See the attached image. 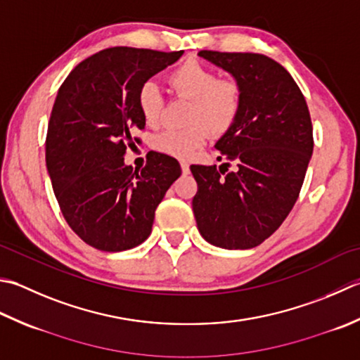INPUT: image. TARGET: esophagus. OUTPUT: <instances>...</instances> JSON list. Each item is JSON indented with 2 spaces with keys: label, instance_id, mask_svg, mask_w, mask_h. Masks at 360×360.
Instances as JSON below:
<instances>
[{
  "label": "esophagus",
  "instance_id": "34e87169",
  "mask_svg": "<svg viewBox=\"0 0 360 360\" xmlns=\"http://www.w3.org/2000/svg\"><path fill=\"white\" fill-rule=\"evenodd\" d=\"M181 170H182V173H184V174H187L190 172V165L187 164L186 160H181Z\"/></svg>",
  "mask_w": 360,
  "mask_h": 360
}]
</instances>
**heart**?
<instances>
[{
    "instance_id": "1",
    "label": "heart",
    "mask_w": 360,
    "mask_h": 360,
    "mask_svg": "<svg viewBox=\"0 0 360 360\" xmlns=\"http://www.w3.org/2000/svg\"><path fill=\"white\" fill-rule=\"evenodd\" d=\"M168 86L190 100L187 128L165 129L153 139L154 150L167 156L188 159L206 142L209 132H226L238 117L242 87L234 77H218L215 70L202 62L188 59L168 75ZM140 115L148 126L159 122L162 95L151 81L142 84L137 94Z\"/></svg>"
}]
</instances>
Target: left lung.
<instances>
[{"mask_svg":"<svg viewBox=\"0 0 360 360\" xmlns=\"http://www.w3.org/2000/svg\"><path fill=\"white\" fill-rule=\"evenodd\" d=\"M198 56L240 84L242 105L234 124L215 143L235 170L227 171V162L218 170L190 167L198 184L192 201L195 220L210 245L255 248L283 224L298 200L314 151L311 115L297 82L276 60L255 53Z\"/></svg>","mask_w":360,"mask_h":360,"instance_id":"8db88e82","label":"left lung"}]
</instances>
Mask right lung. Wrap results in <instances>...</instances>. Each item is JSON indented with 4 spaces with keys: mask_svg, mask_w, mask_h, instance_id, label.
Instances as JSON below:
<instances>
[{
    "mask_svg": "<svg viewBox=\"0 0 360 360\" xmlns=\"http://www.w3.org/2000/svg\"><path fill=\"white\" fill-rule=\"evenodd\" d=\"M184 51L108 48L76 65L60 86L46 134V168L62 215L87 245L131 250L151 234L154 212L181 176L179 162L150 151L124 164L132 131L143 129L137 94ZM136 142L139 140L136 139Z\"/></svg>",
    "mask_w": 360,
    "mask_h": 360,
    "instance_id": "obj_1",
    "label": "right lung"
}]
</instances>
